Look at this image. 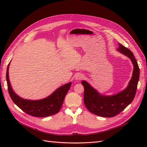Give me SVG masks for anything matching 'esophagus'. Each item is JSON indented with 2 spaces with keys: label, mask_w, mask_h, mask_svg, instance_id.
Wrapping results in <instances>:
<instances>
[{
  "label": "esophagus",
  "mask_w": 147,
  "mask_h": 147,
  "mask_svg": "<svg viewBox=\"0 0 147 147\" xmlns=\"http://www.w3.org/2000/svg\"><path fill=\"white\" fill-rule=\"evenodd\" d=\"M83 78V75L82 74H78L75 77V80L76 81H80Z\"/></svg>",
  "instance_id": "34e87169"
}]
</instances>
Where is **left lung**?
I'll list each match as a JSON object with an SVG mask.
<instances>
[{"label":"left lung","instance_id":"8db88e82","mask_svg":"<svg viewBox=\"0 0 147 147\" xmlns=\"http://www.w3.org/2000/svg\"><path fill=\"white\" fill-rule=\"evenodd\" d=\"M117 51L129 58L133 65L132 76L127 86L116 94L106 96L101 94L86 81L83 80L84 87V103L92 113L102 117H113L129 105L136 96L140 70L132 52L128 48L118 43Z\"/></svg>","mask_w":147,"mask_h":147}]
</instances>
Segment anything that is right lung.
Instances as JSON below:
<instances>
[{"label":"right lung","instance_id":"add662e5","mask_svg":"<svg viewBox=\"0 0 147 147\" xmlns=\"http://www.w3.org/2000/svg\"><path fill=\"white\" fill-rule=\"evenodd\" d=\"M10 63L7 67L6 78L8 92L13 102L25 113L35 117H50L58 112L72 83L69 82L58 88L51 94L44 99L39 100L25 99L17 95L11 88L8 75Z\"/></svg>","mask_w":147,"mask_h":147}]
</instances>
